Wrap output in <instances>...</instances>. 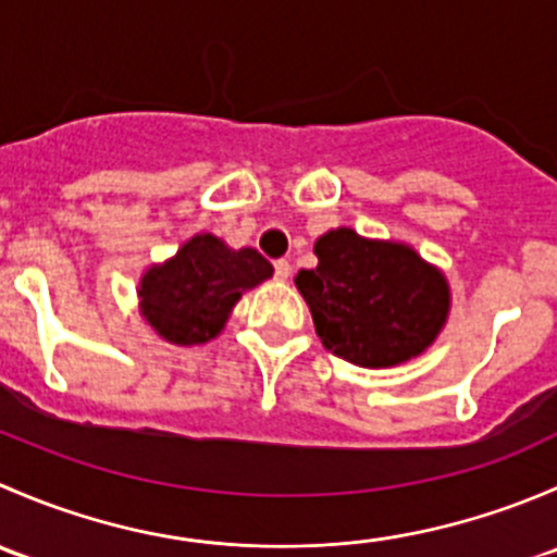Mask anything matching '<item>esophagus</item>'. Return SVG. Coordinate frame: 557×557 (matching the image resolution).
<instances>
[{
    "instance_id": "34e87169",
    "label": "esophagus",
    "mask_w": 557,
    "mask_h": 557,
    "mask_svg": "<svg viewBox=\"0 0 557 557\" xmlns=\"http://www.w3.org/2000/svg\"><path fill=\"white\" fill-rule=\"evenodd\" d=\"M274 277H277V280H288L290 277V263L285 261V258L274 261Z\"/></svg>"
}]
</instances>
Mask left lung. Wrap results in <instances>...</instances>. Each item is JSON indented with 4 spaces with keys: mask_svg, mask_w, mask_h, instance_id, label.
I'll return each mask as SVG.
<instances>
[{
    "mask_svg": "<svg viewBox=\"0 0 557 557\" xmlns=\"http://www.w3.org/2000/svg\"><path fill=\"white\" fill-rule=\"evenodd\" d=\"M318 267L296 274L325 350L356 367L383 369L420 356L450 310L440 269L412 247L336 228L314 243Z\"/></svg>",
    "mask_w": 557,
    "mask_h": 557,
    "instance_id": "1",
    "label": "left lung"
}]
</instances>
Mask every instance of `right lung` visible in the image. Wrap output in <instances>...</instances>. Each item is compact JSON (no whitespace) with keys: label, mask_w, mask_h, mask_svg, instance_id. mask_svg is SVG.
I'll list each match as a JSON object with an SVG mask.
<instances>
[{"label":"right lung","mask_w":557,"mask_h":557,"mask_svg":"<svg viewBox=\"0 0 557 557\" xmlns=\"http://www.w3.org/2000/svg\"><path fill=\"white\" fill-rule=\"evenodd\" d=\"M267 277L272 263L258 250H232L212 234H199L164 267L145 272L143 314L166 342L201 345L223 329L239 296Z\"/></svg>","instance_id":"1"}]
</instances>
